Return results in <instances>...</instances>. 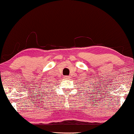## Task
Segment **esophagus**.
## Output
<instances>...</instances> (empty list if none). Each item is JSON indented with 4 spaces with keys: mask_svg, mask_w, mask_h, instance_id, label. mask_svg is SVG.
Wrapping results in <instances>:
<instances>
[{
    "mask_svg": "<svg viewBox=\"0 0 134 134\" xmlns=\"http://www.w3.org/2000/svg\"><path fill=\"white\" fill-rule=\"evenodd\" d=\"M64 79H69V77L64 76Z\"/></svg>",
    "mask_w": 134,
    "mask_h": 134,
    "instance_id": "1",
    "label": "esophagus"
}]
</instances>
